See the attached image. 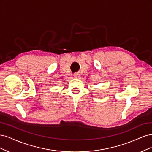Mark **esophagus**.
Wrapping results in <instances>:
<instances>
[{
    "instance_id": "1",
    "label": "esophagus",
    "mask_w": 152,
    "mask_h": 152,
    "mask_svg": "<svg viewBox=\"0 0 152 152\" xmlns=\"http://www.w3.org/2000/svg\"><path fill=\"white\" fill-rule=\"evenodd\" d=\"M80 76V74H78V73H76V74L74 75V77L75 78H78V77Z\"/></svg>"
}]
</instances>
